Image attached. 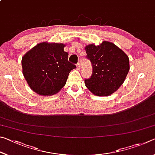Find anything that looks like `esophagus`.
I'll use <instances>...</instances> for the list:
<instances>
[{
	"mask_svg": "<svg viewBox=\"0 0 155 155\" xmlns=\"http://www.w3.org/2000/svg\"><path fill=\"white\" fill-rule=\"evenodd\" d=\"M80 67H81L80 63H79V62H78V63H77V69H79V68H80Z\"/></svg>",
	"mask_w": 155,
	"mask_h": 155,
	"instance_id": "obj_1",
	"label": "esophagus"
}]
</instances>
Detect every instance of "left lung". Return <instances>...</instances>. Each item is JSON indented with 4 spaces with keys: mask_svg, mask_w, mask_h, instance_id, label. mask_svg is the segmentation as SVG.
<instances>
[{
    "mask_svg": "<svg viewBox=\"0 0 155 155\" xmlns=\"http://www.w3.org/2000/svg\"><path fill=\"white\" fill-rule=\"evenodd\" d=\"M87 58L92 65V74L85 80V86L96 96L114 93L124 83L129 71V59L114 43L104 41L100 45L86 46Z\"/></svg>",
    "mask_w": 155,
    "mask_h": 155,
    "instance_id": "1",
    "label": "left lung"
}]
</instances>
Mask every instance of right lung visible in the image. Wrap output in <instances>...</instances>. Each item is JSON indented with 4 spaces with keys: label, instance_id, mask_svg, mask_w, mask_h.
Masks as SVG:
<instances>
[{
    "label": "right lung",
    "instance_id": "obj_1",
    "mask_svg": "<svg viewBox=\"0 0 155 155\" xmlns=\"http://www.w3.org/2000/svg\"><path fill=\"white\" fill-rule=\"evenodd\" d=\"M65 45L41 42L28 51L22 59V73L30 88L41 96L59 92L76 65L68 61Z\"/></svg>",
    "mask_w": 155,
    "mask_h": 155
}]
</instances>
